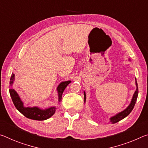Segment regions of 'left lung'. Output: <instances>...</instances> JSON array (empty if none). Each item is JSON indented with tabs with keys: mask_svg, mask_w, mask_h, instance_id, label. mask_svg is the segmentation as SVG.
Listing matches in <instances>:
<instances>
[{
	"mask_svg": "<svg viewBox=\"0 0 148 148\" xmlns=\"http://www.w3.org/2000/svg\"><path fill=\"white\" fill-rule=\"evenodd\" d=\"M129 60H130V59H129ZM135 82H136V90L134 93L130 103L129 104L128 106L126 107L125 110H123V111L119 112V113H117L114 116H111V118H110V121H109L111 123L114 124L116 123H118L119 121H121L122 119H125V117L127 116L128 114L130 113L131 111H132L133 108L135 105L136 102L138 95V84H137L136 78H135ZM84 103H85L86 100V95L85 91H84Z\"/></svg>",
	"mask_w": 148,
	"mask_h": 148,
	"instance_id": "obj_1",
	"label": "left lung"
}]
</instances>
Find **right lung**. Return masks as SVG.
I'll return each mask as SVG.
<instances>
[{
	"label": "right lung",
	"instance_id": "add662e5",
	"mask_svg": "<svg viewBox=\"0 0 148 148\" xmlns=\"http://www.w3.org/2000/svg\"><path fill=\"white\" fill-rule=\"evenodd\" d=\"M15 79L14 74H12L11 76L10 80V85L12 87L13 85L14 81ZM70 83H71V81L68 80L65 82H62L59 84L57 88V91L58 92V104L61 101L62 93L66 86ZM9 92H10V97L12 100L13 103L16 109L19 111L21 113L23 114L25 117L28 119H32V120L36 121H45L47 120L52 116L56 111L57 108L56 107H51L47 109H43L38 107H25L23 105V102L20 99L19 95L18 93L14 90L12 88L9 89Z\"/></svg>",
	"mask_w": 148,
	"mask_h": 148
}]
</instances>
